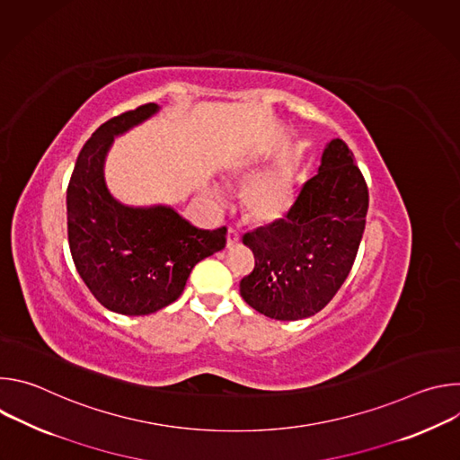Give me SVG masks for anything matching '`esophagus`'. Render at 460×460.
I'll use <instances>...</instances> for the list:
<instances>
[{
  "mask_svg": "<svg viewBox=\"0 0 460 460\" xmlns=\"http://www.w3.org/2000/svg\"><path fill=\"white\" fill-rule=\"evenodd\" d=\"M238 240H240L238 231L233 229V227H229V229H227V247H233L234 243H238Z\"/></svg>",
  "mask_w": 460,
  "mask_h": 460,
  "instance_id": "esophagus-1",
  "label": "esophagus"
}]
</instances>
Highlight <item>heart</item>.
Returning a JSON list of instances; mask_svg holds the SVG:
<instances>
[{"mask_svg":"<svg viewBox=\"0 0 460 460\" xmlns=\"http://www.w3.org/2000/svg\"><path fill=\"white\" fill-rule=\"evenodd\" d=\"M254 156H242L233 164V172L245 174L254 165ZM243 208L249 218L258 224H273L280 220L291 208V171L286 162H280L256 176L243 190Z\"/></svg>","mask_w":460,"mask_h":460,"instance_id":"heart-1","label":"heart"}]
</instances>
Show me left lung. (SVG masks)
<instances>
[{
    "label": "left lung",
    "instance_id": "1",
    "mask_svg": "<svg viewBox=\"0 0 460 460\" xmlns=\"http://www.w3.org/2000/svg\"><path fill=\"white\" fill-rule=\"evenodd\" d=\"M367 185L349 147L332 140L288 217L243 234L254 270L242 298L275 320H302L327 305L348 279L364 234Z\"/></svg>",
    "mask_w": 460,
    "mask_h": 460
}]
</instances>
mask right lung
Instances as JSON below:
<instances>
[{"instance_id":"obj_1","label":"right lung","mask_w":460,"mask_h":460,"mask_svg":"<svg viewBox=\"0 0 460 460\" xmlns=\"http://www.w3.org/2000/svg\"><path fill=\"white\" fill-rule=\"evenodd\" d=\"M158 111L147 103L100 125L80 151L67 189L75 266L103 307L127 316L172 304L192 268L226 247V227L199 229L164 204H121L107 187L105 160L114 138Z\"/></svg>"}]
</instances>
